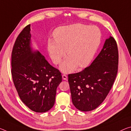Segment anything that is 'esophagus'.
<instances>
[{
    "instance_id": "obj_1",
    "label": "esophagus",
    "mask_w": 131,
    "mask_h": 131,
    "mask_svg": "<svg viewBox=\"0 0 131 131\" xmlns=\"http://www.w3.org/2000/svg\"><path fill=\"white\" fill-rule=\"evenodd\" d=\"M62 79H63V80H66L68 79V76H66V74H63V75H62Z\"/></svg>"
}]
</instances>
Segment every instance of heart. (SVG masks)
Instances as JSON below:
<instances>
[{
    "instance_id": "1",
    "label": "heart",
    "mask_w": 131,
    "mask_h": 131,
    "mask_svg": "<svg viewBox=\"0 0 131 131\" xmlns=\"http://www.w3.org/2000/svg\"><path fill=\"white\" fill-rule=\"evenodd\" d=\"M54 40L49 39L48 49L52 61L58 65L65 55L68 57L60 66L64 73L88 66L101 42V33L96 26L74 24L60 27L53 32Z\"/></svg>"
}]
</instances>
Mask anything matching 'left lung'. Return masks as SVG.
Returning a JSON list of instances; mask_svg holds the SVG:
<instances>
[{
	"mask_svg": "<svg viewBox=\"0 0 131 131\" xmlns=\"http://www.w3.org/2000/svg\"><path fill=\"white\" fill-rule=\"evenodd\" d=\"M118 65L117 44L110 36L90 66L68 75L72 103L77 109L92 111L103 102L115 79Z\"/></svg>",
	"mask_w": 131,
	"mask_h": 131,
	"instance_id": "left-lung-1",
	"label": "left lung"
}]
</instances>
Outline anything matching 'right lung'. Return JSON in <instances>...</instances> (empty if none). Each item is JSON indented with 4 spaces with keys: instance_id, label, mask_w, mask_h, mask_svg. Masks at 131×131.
<instances>
[{
    "instance_id": "obj_1",
    "label": "right lung",
    "mask_w": 131,
    "mask_h": 131,
    "mask_svg": "<svg viewBox=\"0 0 131 131\" xmlns=\"http://www.w3.org/2000/svg\"><path fill=\"white\" fill-rule=\"evenodd\" d=\"M30 24L18 35L12 52V75L20 99L36 113L53 106L57 87L62 82L59 70L31 47Z\"/></svg>"
}]
</instances>
